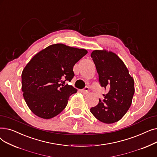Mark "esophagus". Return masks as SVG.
Segmentation results:
<instances>
[{
  "instance_id": "obj_1",
  "label": "esophagus",
  "mask_w": 157,
  "mask_h": 157,
  "mask_svg": "<svg viewBox=\"0 0 157 157\" xmlns=\"http://www.w3.org/2000/svg\"><path fill=\"white\" fill-rule=\"evenodd\" d=\"M81 93H82V94H85V95L88 94L89 93V88H88V87L85 88L83 90H81Z\"/></svg>"
}]
</instances>
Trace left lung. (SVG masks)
<instances>
[{
    "instance_id": "left-lung-1",
    "label": "left lung",
    "mask_w": 157,
    "mask_h": 157,
    "mask_svg": "<svg viewBox=\"0 0 157 157\" xmlns=\"http://www.w3.org/2000/svg\"><path fill=\"white\" fill-rule=\"evenodd\" d=\"M91 57L98 74V79L108 92L105 99H99L98 104L90 112L104 123H113L121 120L126 114L132 102L134 94V81L124 62L111 51L95 49Z\"/></svg>"
}]
</instances>
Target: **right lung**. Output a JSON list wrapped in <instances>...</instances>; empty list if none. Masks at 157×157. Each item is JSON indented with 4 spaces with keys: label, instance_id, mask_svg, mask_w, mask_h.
<instances>
[{
    "label": "right lung",
    "instance_id": "right-lung-1",
    "mask_svg": "<svg viewBox=\"0 0 157 157\" xmlns=\"http://www.w3.org/2000/svg\"><path fill=\"white\" fill-rule=\"evenodd\" d=\"M87 53L85 49L58 43L32 57L21 73V90L33 113L48 120L64 109L69 97L77 90L69 85L61 86L60 82L71 81L74 65Z\"/></svg>",
    "mask_w": 157,
    "mask_h": 157
}]
</instances>
